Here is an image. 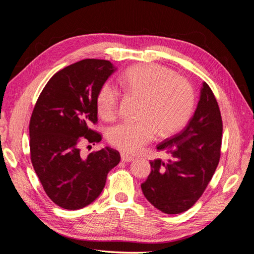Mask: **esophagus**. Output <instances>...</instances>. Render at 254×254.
<instances>
[{
	"instance_id": "esophagus-1",
	"label": "esophagus",
	"mask_w": 254,
	"mask_h": 254,
	"mask_svg": "<svg viewBox=\"0 0 254 254\" xmlns=\"http://www.w3.org/2000/svg\"><path fill=\"white\" fill-rule=\"evenodd\" d=\"M121 158H122L123 162H131V161L134 160L132 157H130V156H128V155H125V153H122Z\"/></svg>"
}]
</instances>
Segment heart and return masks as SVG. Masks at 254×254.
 <instances>
[{"mask_svg": "<svg viewBox=\"0 0 254 254\" xmlns=\"http://www.w3.org/2000/svg\"><path fill=\"white\" fill-rule=\"evenodd\" d=\"M120 83L127 93L140 97L135 122H123L111 127L108 141L129 155L139 153L157 132L168 136L179 131L195 108V91L190 82L171 68L160 64L135 65L121 76ZM121 94L110 82L99 87L95 104L101 118L110 121L118 114Z\"/></svg>", "mask_w": 254, "mask_h": 254, "instance_id": "obj_1", "label": "heart"}]
</instances>
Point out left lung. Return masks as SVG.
I'll return each mask as SVG.
<instances>
[{
    "label": "left lung",
    "instance_id": "left-lung-1",
    "mask_svg": "<svg viewBox=\"0 0 254 254\" xmlns=\"http://www.w3.org/2000/svg\"><path fill=\"white\" fill-rule=\"evenodd\" d=\"M221 135L218 103L203 82L197 109L187 127L157 146L171 159L150 161L151 173L141 184L146 199L166 214H179L193 206L219 163Z\"/></svg>",
    "mask_w": 254,
    "mask_h": 254
}]
</instances>
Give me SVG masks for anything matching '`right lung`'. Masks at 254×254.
<instances>
[{"mask_svg": "<svg viewBox=\"0 0 254 254\" xmlns=\"http://www.w3.org/2000/svg\"><path fill=\"white\" fill-rule=\"evenodd\" d=\"M117 70L108 60L83 59L65 66L45 84L29 121V150L34 170L51 200L78 210L102 193L107 175L120 163L110 147L81 155L83 143L95 144L102 134L95 97L99 87ZM90 146V145H89Z\"/></svg>", "mask_w": 254, "mask_h": 254, "instance_id": "add662e5", "label": "right lung"}]
</instances>
